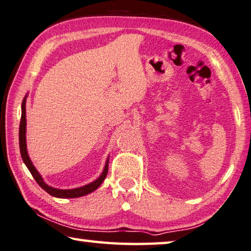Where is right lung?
<instances>
[{"mask_svg": "<svg viewBox=\"0 0 251 251\" xmlns=\"http://www.w3.org/2000/svg\"><path fill=\"white\" fill-rule=\"evenodd\" d=\"M25 98L22 102V116H21V122H20V129H19V142H20V151H21V157L23 162L25 163V166L27 167L28 171L31 172V175L33 176V178L36 182L39 183V186L48 192L49 195H51L53 197H56V198H77V197H82L90 194L100 187V184L103 182V180L105 179L106 174H108L109 170V159L105 163L104 170L102 172V175L99 176V178L91 183L87 184V186L76 188V189H69V190H61V189H55L52 188L50 186H48L47 183L43 181L42 176L39 175L38 170L35 169L33 163L31 162L30 158L27 155V151H26V141H25V126H26V118H25Z\"/></svg>", "mask_w": 251, "mask_h": 251, "instance_id": "obj_1", "label": "right lung"}]
</instances>
